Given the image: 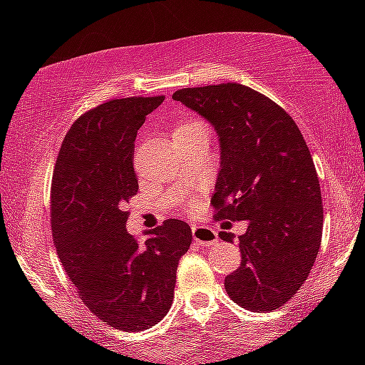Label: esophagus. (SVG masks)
<instances>
[{"mask_svg":"<svg viewBox=\"0 0 365 365\" xmlns=\"http://www.w3.org/2000/svg\"><path fill=\"white\" fill-rule=\"evenodd\" d=\"M192 237L200 245H215L219 240L215 231L206 226H192Z\"/></svg>","mask_w":365,"mask_h":365,"instance_id":"1","label":"esophagus"}]
</instances>
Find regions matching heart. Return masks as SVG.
I'll list each match as a JSON object with an SVG mask.
<instances>
[{
	"label": "heart",
	"mask_w": 365,
	"mask_h": 365,
	"mask_svg": "<svg viewBox=\"0 0 365 365\" xmlns=\"http://www.w3.org/2000/svg\"><path fill=\"white\" fill-rule=\"evenodd\" d=\"M196 127H203V125H201L200 121H194V120H187V121H182V123H178V125H176V128H175V134H176V132L190 130V128H196Z\"/></svg>",
	"instance_id": "heart-1"
}]
</instances>
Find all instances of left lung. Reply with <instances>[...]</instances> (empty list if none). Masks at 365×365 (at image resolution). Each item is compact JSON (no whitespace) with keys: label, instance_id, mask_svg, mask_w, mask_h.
<instances>
[{"label":"left lung","instance_id":"1","mask_svg":"<svg viewBox=\"0 0 365 365\" xmlns=\"http://www.w3.org/2000/svg\"><path fill=\"white\" fill-rule=\"evenodd\" d=\"M206 118L220 141L212 196L217 220H247L240 267L224 281L249 311H274L307 281L319 251L323 205L318 173L300 128L281 106L238 83L173 93ZM219 237L233 242V235Z\"/></svg>","mask_w":365,"mask_h":365}]
</instances>
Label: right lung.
Returning <instances> with one entry per match:
<instances>
[{"mask_svg": "<svg viewBox=\"0 0 365 365\" xmlns=\"http://www.w3.org/2000/svg\"><path fill=\"white\" fill-rule=\"evenodd\" d=\"M164 97L114 98L77 118L51 183V227L68 279L88 309L125 332L157 325L175 295L192 231L168 219L146 242L132 237L125 205L138 194L134 141Z\"/></svg>", "mask_w": 365, "mask_h": 365, "instance_id": "obj_1", "label": "right lung"}]
</instances>
